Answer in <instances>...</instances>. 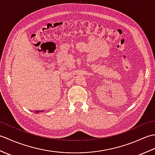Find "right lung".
Wrapping results in <instances>:
<instances>
[{"label":"right lung","mask_w":155,"mask_h":155,"mask_svg":"<svg viewBox=\"0 0 155 155\" xmlns=\"http://www.w3.org/2000/svg\"><path fill=\"white\" fill-rule=\"evenodd\" d=\"M38 112H40V110H38V111L36 112V113H38Z\"/></svg>","instance_id":"1"}]
</instances>
